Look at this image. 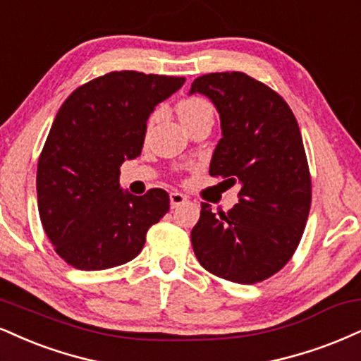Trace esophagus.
<instances>
[{"mask_svg":"<svg viewBox=\"0 0 361 361\" xmlns=\"http://www.w3.org/2000/svg\"><path fill=\"white\" fill-rule=\"evenodd\" d=\"M169 203H171L173 208H176V207H180V205H183V203H186V197L180 192H171V193H169Z\"/></svg>","mask_w":361,"mask_h":361,"instance_id":"34e87169","label":"esophagus"}]
</instances>
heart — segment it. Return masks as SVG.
<instances>
[{
  "label": "heart",
  "instance_id": "b5f03b06",
  "mask_svg": "<svg viewBox=\"0 0 361 361\" xmlns=\"http://www.w3.org/2000/svg\"><path fill=\"white\" fill-rule=\"evenodd\" d=\"M176 112L180 121H188L205 114V112H212V106L210 102L202 97H186L183 101L178 102Z\"/></svg>",
  "mask_w": 361,
  "mask_h": 361
}]
</instances>
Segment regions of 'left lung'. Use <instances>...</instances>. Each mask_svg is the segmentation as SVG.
<instances>
[{"label":"left lung","instance_id":"obj_1","mask_svg":"<svg viewBox=\"0 0 361 361\" xmlns=\"http://www.w3.org/2000/svg\"><path fill=\"white\" fill-rule=\"evenodd\" d=\"M220 114L222 139L210 175L240 185L238 203L216 216L202 203L192 230L198 262L237 284L279 272L296 252L311 208V175L296 117L276 90L242 72L207 73L190 94Z\"/></svg>","mask_w":361,"mask_h":361}]
</instances>
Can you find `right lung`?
I'll use <instances>...</instances> for the list:
<instances>
[{
    "label": "right lung",
    "instance_id": "obj_1",
    "mask_svg": "<svg viewBox=\"0 0 361 361\" xmlns=\"http://www.w3.org/2000/svg\"><path fill=\"white\" fill-rule=\"evenodd\" d=\"M185 77L121 71L80 85L65 99L37 168L38 214L56 254L80 271L133 260L169 197L123 192L121 164L141 154L147 117Z\"/></svg>",
    "mask_w": 361,
    "mask_h": 361
}]
</instances>
